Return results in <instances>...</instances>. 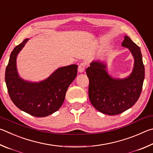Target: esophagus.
Returning <instances> with one entry per match:
<instances>
[{
  "mask_svg": "<svg viewBox=\"0 0 153 153\" xmlns=\"http://www.w3.org/2000/svg\"><path fill=\"white\" fill-rule=\"evenodd\" d=\"M85 64L84 62L80 64L78 67L79 72H80V73H82V72L85 71Z\"/></svg>",
  "mask_w": 153,
  "mask_h": 153,
  "instance_id": "34e87169",
  "label": "esophagus"
}]
</instances>
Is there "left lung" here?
I'll list each match as a JSON object with an SVG mask.
<instances>
[{
  "label": "left lung",
  "mask_w": 153,
  "mask_h": 153,
  "mask_svg": "<svg viewBox=\"0 0 153 153\" xmlns=\"http://www.w3.org/2000/svg\"><path fill=\"white\" fill-rule=\"evenodd\" d=\"M122 46L127 48L134 58L132 71L128 76L120 79L109 73L108 63L93 60L86 70L89 80V97L94 108L107 115H117L132 107L143 89L144 66L140 48L127 36Z\"/></svg>",
  "instance_id": "obj_1"
}]
</instances>
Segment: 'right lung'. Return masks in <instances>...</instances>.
<instances>
[{"mask_svg": "<svg viewBox=\"0 0 153 153\" xmlns=\"http://www.w3.org/2000/svg\"><path fill=\"white\" fill-rule=\"evenodd\" d=\"M29 39H24L12 51L5 71V82L10 97L19 109L35 117H45L60 108L69 85L76 78L78 66L60 67L39 82L23 79L17 71V58Z\"/></svg>", "mask_w": 153, "mask_h": 153, "instance_id": "1", "label": "right lung"}]
</instances>
